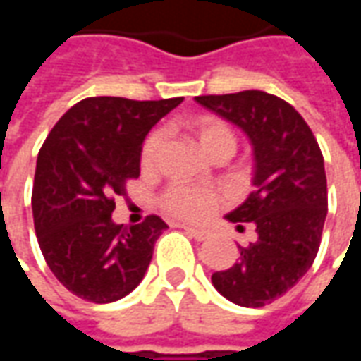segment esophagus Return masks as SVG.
<instances>
[{
  "label": "esophagus",
  "mask_w": 361,
  "mask_h": 361,
  "mask_svg": "<svg viewBox=\"0 0 361 361\" xmlns=\"http://www.w3.org/2000/svg\"><path fill=\"white\" fill-rule=\"evenodd\" d=\"M181 228L185 230V234L191 235V238H193V240H197V242H204V240L209 238V232H204V230H197V228L185 226V224H183Z\"/></svg>",
  "instance_id": "obj_1"
}]
</instances>
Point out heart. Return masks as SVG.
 Masks as SVG:
<instances>
[{"mask_svg":"<svg viewBox=\"0 0 361 361\" xmlns=\"http://www.w3.org/2000/svg\"><path fill=\"white\" fill-rule=\"evenodd\" d=\"M191 129L209 157H214V154L232 157L238 149V137L224 119L214 118V116H201L191 123ZM164 139L162 129H154L145 137L141 154H139V162L145 172H149L157 166L162 147H164ZM160 207L176 219L201 222L209 219L212 211L219 207V195L211 189L195 188L189 183H172L160 195Z\"/></svg>","mask_w":361,"mask_h":361,"instance_id":"b5f03b06","label":"heart"}]
</instances>
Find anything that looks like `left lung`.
Wrapping results in <instances>:
<instances>
[{"instance_id":"8db88e82","label":"left lung","mask_w":361,"mask_h":361,"mask_svg":"<svg viewBox=\"0 0 361 361\" xmlns=\"http://www.w3.org/2000/svg\"><path fill=\"white\" fill-rule=\"evenodd\" d=\"M195 100L242 127L253 145L255 191L226 219L251 222L257 242L240 247V261L214 272L212 284L230 302L263 307L298 284L317 257L329 204L323 154L305 119L279 96L242 90Z\"/></svg>"}]
</instances>
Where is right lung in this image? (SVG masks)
Returning a JSON list of instances; mask_svg holds the SVG:
<instances>
[{
	"mask_svg": "<svg viewBox=\"0 0 361 361\" xmlns=\"http://www.w3.org/2000/svg\"><path fill=\"white\" fill-rule=\"evenodd\" d=\"M183 98L129 100L90 96L61 116L38 152L32 216L42 255L56 279L82 300H121L149 269L166 222L150 214L116 224V197L139 178L141 145Z\"/></svg>",
	"mask_w": 361,
	"mask_h": 361,
	"instance_id": "right-lung-1",
	"label": "right lung"
}]
</instances>
